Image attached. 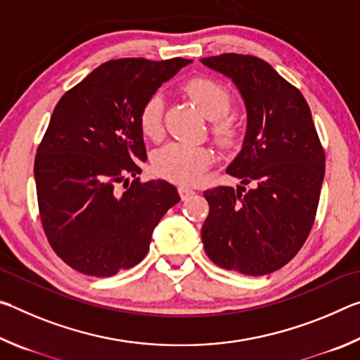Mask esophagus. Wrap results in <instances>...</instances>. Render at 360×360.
<instances>
[{"mask_svg": "<svg viewBox=\"0 0 360 360\" xmlns=\"http://www.w3.org/2000/svg\"><path fill=\"white\" fill-rule=\"evenodd\" d=\"M178 191H179V195H181V198H182V200H187L188 197H192V195L195 193L193 188L187 187V186H181V187L178 188Z\"/></svg>", "mask_w": 360, "mask_h": 360, "instance_id": "obj_1", "label": "esophagus"}]
</instances>
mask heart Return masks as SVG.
I'll return each instance as SVG.
<instances>
[{
	"label": "heart",
	"instance_id": "obj_1",
	"mask_svg": "<svg viewBox=\"0 0 360 360\" xmlns=\"http://www.w3.org/2000/svg\"><path fill=\"white\" fill-rule=\"evenodd\" d=\"M184 92L200 112L212 119L211 131L222 148L236 143L240 127L227 112L231 108V94L221 82L211 77H192L184 84ZM139 127L144 136L157 139L163 131V98L160 94L150 95L139 111ZM212 163V152L203 146L172 143L163 146L154 157L155 172L168 181L193 184L202 179Z\"/></svg>",
	"mask_w": 360,
	"mask_h": 360
}]
</instances>
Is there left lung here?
Wrapping results in <instances>:
<instances>
[{
    "label": "left lung",
    "instance_id": "1",
    "mask_svg": "<svg viewBox=\"0 0 360 360\" xmlns=\"http://www.w3.org/2000/svg\"><path fill=\"white\" fill-rule=\"evenodd\" d=\"M231 79L248 112L243 148L227 173L238 186L205 192V252L243 275L279 270L307 241L318 210L326 154L300 90L262 58L222 53L200 60Z\"/></svg>",
    "mask_w": 360,
    "mask_h": 360
}]
</instances>
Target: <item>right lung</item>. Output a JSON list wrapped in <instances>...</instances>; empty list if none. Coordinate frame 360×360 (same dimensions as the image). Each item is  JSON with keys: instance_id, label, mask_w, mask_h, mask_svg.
<instances>
[{"instance_id": "right-lung-1", "label": "right lung", "mask_w": 360, "mask_h": 360, "mask_svg": "<svg viewBox=\"0 0 360 360\" xmlns=\"http://www.w3.org/2000/svg\"><path fill=\"white\" fill-rule=\"evenodd\" d=\"M191 62L111 60L53 109L34 158L36 192L49 243L79 273L106 278L139 264L155 225L181 200L169 182L138 178L148 160L139 111Z\"/></svg>"}]
</instances>
